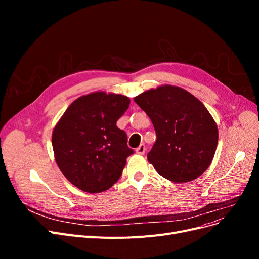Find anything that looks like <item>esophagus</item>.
<instances>
[{
    "mask_svg": "<svg viewBox=\"0 0 259 259\" xmlns=\"http://www.w3.org/2000/svg\"><path fill=\"white\" fill-rule=\"evenodd\" d=\"M135 152H136L137 154L143 155V154L146 152V146H145L144 144H142V145H140V146H139V147L136 149Z\"/></svg>",
    "mask_w": 259,
    "mask_h": 259,
    "instance_id": "esophagus-1",
    "label": "esophagus"
}]
</instances>
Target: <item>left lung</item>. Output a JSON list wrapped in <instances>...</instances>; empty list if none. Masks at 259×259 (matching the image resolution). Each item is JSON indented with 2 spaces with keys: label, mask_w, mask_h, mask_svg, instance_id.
Segmentation results:
<instances>
[{
  "label": "left lung",
  "mask_w": 259,
  "mask_h": 259,
  "mask_svg": "<svg viewBox=\"0 0 259 259\" xmlns=\"http://www.w3.org/2000/svg\"><path fill=\"white\" fill-rule=\"evenodd\" d=\"M150 117L156 140L148 162L175 184L191 182L209 167L218 144V128L205 106L188 91L161 85L134 98Z\"/></svg>",
  "instance_id": "obj_1"
}]
</instances>
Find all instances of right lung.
<instances>
[{"mask_svg": "<svg viewBox=\"0 0 259 259\" xmlns=\"http://www.w3.org/2000/svg\"><path fill=\"white\" fill-rule=\"evenodd\" d=\"M131 100L121 94L93 92L76 98L55 125L52 145L61 173L80 190L99 193L122 175L127 156V135L116 121Z\"/></svg>", "mask_w": 259, "mask_h": 259, "instance_id": "1", "label": "right lung"}]
</instances>
